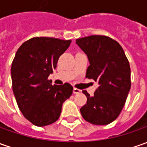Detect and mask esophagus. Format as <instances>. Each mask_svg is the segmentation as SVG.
<instances>
[{
    "mask_svg": "<svg viewBox=\"0 0 147 147\" xmlns=\"http://www.w3.org/2000/svg\"><path fill=\"white\" fill-rule=\"evenodd\" d=\"M80 91H81V90H80L79 89L74 88V89H73V94H79V93H80Z\"/></svg>",
    "mask_w": 147,
    "mask_h": 147,
    "instance_id": "34e87169",
    "label": "esophagus"
}]
</instances>
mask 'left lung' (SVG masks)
<instances>
[{"label":"left lung","instance_id":"1","mask_svg":"<svg viewBox=\"0 0 147 147\" xmlns=\"http://www.w3.org/2000/svg\"><path fill=\"white\" fill-rule=\"evenodd\" d=\"M76 43L89 58L86 77L98 84L93 97L83 91L87 103L80 113L91 124H110L120 114L131 88L129 60L120 45L106 36H89Z\"/></svg>","mask_w":147,"mask_h":147}]
</instances>
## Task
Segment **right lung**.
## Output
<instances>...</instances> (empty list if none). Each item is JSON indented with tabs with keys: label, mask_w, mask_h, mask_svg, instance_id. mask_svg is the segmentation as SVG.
Wrapping results in <instances>:
<instances>
[{
	"label": "right lung",
	"mask_w": 147,
	"mask_h": 147,
	"mask_svg": "<svg viewBox=\"0 0 147 147\" xmlns=\"http://www.w3.org/2000/svg\"><path fill=\"white\" fill-rule=\"evenodd\" d=\"M71 42V40L33 37L16 52L11 65L13 94L23 116L36 126L57 121L63 104L72 94L70 84L52 85L48 79Z\"/></svg>",
	"instance_id": "add662e5"
}]
</instances>
